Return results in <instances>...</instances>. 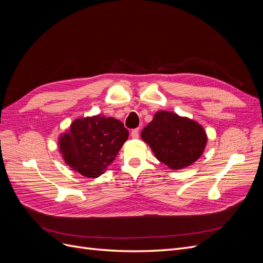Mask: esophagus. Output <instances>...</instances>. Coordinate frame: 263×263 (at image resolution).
I'll list each match as a JSON object with an SVG mask.
<instances>
[{"label":"esophagus","mask_w":263,"mask_h":263,"mask_svg":"<svg viewBox=\"0 0 263 263\" xmlns=\"http://www.w3.org/2000/svg\"><path fill=\"white\" fill-rule=\"evenodd\" d=\"M130 135H132L133 138H138V137H139V128L133 129L132 133H130Z\"/></svg>","instance_id":"obj_1"}]
</instances>
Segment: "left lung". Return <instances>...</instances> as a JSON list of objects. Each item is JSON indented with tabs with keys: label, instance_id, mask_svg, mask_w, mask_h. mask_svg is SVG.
<instances>
[{
	"label": "left lung",
	"instance_id": "8db88e82",
	"mask_svg": "<svg viewBox=\"0 0 263 263\" xmlns=\"http://www.w3.org/2000/svg\"><path fill=\"white\" fill-rule=\"evenodd\" d=\"M140 136L158 160L172 170L195 162L208 142L206 133L197 122L166 110L157 112Z\"/></svg>",
	"mask_w": 263,
	"mask_h": 263
}]
</instances>
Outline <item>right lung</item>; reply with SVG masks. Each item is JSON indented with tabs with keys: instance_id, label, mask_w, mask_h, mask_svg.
<instances>
[{
	"instance_id": "right-lung-1",
	"label": "right lung",
	"mask_w": 263,
	"mask_h": 263,
	"mask_svg": "<svg viewBox=\"0 0 263 263\" xmlns=\"http://www.w3.org/2000/svg\"><path fill=\"white\" fill-rule=\"evenodd\" d=\"M128 135L123 123L113 117H80L61 134L58 145L71 169L94 179L115 160Z\"/></svg>"
}]
</instances>
